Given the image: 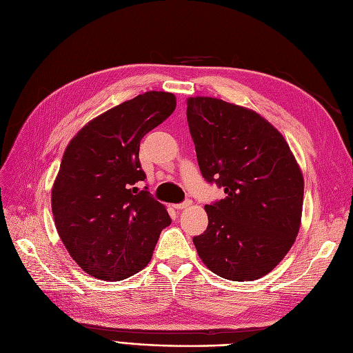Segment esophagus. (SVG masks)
Returning <instances> with one entry per match:
<instances>
[{
    "instance_id": "34e87169",
    "label": "esophagus",
    "mask_w": 353,
    "mask_h": 353,
    "mask_svg": "<svg viewBox=\"0 0 353 353\" xmlns=\"http://www.w3.org/2000/svg\"><path fill=\"white\" fill-rule=\"evenodd\" d=\"M191 205V200H184V201H181V203H176V205L174 206L175 209H185V208H188Z\"/></svg>"
}]
</instances>
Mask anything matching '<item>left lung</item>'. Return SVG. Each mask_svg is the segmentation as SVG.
Listing matches in <instances>:
<instances>
[{
  "label": "left lung",
  "instance_id": "8db88e82",
  "mask_svg": "<svg viewBox=\"0 0 353 353\" xmlns=\"http://www.w3.org/2000/svg\"><path fill=\"white\" fill-rule=\"evenodd\" d=\"M187 121L203 178L227 194L205 206L200 259L225 280L262 279L301 227L303 176L290 147L261 114L218 99H188Z\"/></svg>",
  "mask_w": 353,
  "mask_h": 353
}]
</instances>
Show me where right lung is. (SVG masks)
Here are the masks:
<instances>
[{"label": "right lung", "mask_w": 353, "mask_h": 353, "mask_svg": "<svg viewBox=\"0 0 353 353\" xmlns=\"http://www.w3.org/2000/svg\"><path fill=\"white\" fill-rule=\"evenodd\" d=\"M176 108L175 95L148 91L95 117L73 137L51 191L59 236L81 268L121 281L145 268L170 216L153 199L140 141Z\"/></svg>", "instance_id": "1"}]
</instances>
